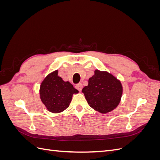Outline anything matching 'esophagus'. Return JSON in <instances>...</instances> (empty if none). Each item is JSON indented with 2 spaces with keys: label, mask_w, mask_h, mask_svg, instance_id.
Wrapping results in <instances>:
<instances>
[{
  "label": "esophagus",
  "mask_w": 160,
  "mask_h": 160,
  "mask_svg": "<svg viewBox=\"0 0 160 160\" xmlns=\"http://www.w3.org/2000/svg\"><path fill=\"white\" fill-rule=\"evenodd\" d=\"M75 88L77 90H79V91H81L82 90V88H83V85H82L81 83H78V84H77L75 85Z\"/></svg>",
  "instance_id": "1"
}]
</instances>
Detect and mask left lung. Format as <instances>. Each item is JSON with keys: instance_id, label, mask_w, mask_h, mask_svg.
<instances>
[{"instance_id": "1", "label": "left lung", "mask_w": 160, "mask_h": 160, "mask_svg": "<svg viewBox=\"0 0 160 160\" xmlns=\"http://www.w3.org/2000/svg\"><path fill=\"white\" fill-rule=\"evenodd\" d=\"M82 92L91 108L99 113H107L119 105L123 88L120 81L113 75L95 70Z\"/></svg>"}]
</instances>
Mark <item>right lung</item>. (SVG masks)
<instances>
[{
  "instance_id": "add662e5",
  "label": "right lung",
  "mask_w": 160,
  "mask_h": 160,
  "mask_svg": "<svg viewBox=\"0 0 160 160\" xmlns=\"http://www.w3.org/2000/svg\"><path fill=\"white\" fill-rule=\"evenodd\" d=\"M40 98L50 112L57 113L69 106L72 95L79 93L69 81L58 76V70L48 75L40 86Z\"/></svg>"
}]
</instances>
